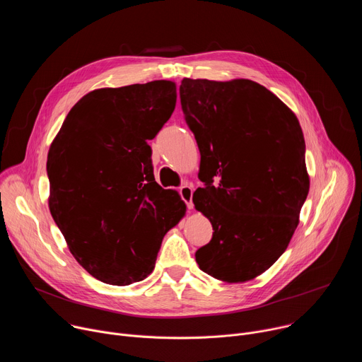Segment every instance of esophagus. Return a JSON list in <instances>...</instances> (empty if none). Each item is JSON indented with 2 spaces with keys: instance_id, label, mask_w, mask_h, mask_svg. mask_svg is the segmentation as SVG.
<instances>
[{
  "instance_id": "obj_1",
  "label": "esophagus",
  "mask_w": 362,
  "mask_h": 362,
  "mask_svg": "<svg viewBox=\"0 0 362 362\" xmlns=\"http://www.w3.org/2000/svg\"><path fill=\"white\" fill-rule=\"evenodd\" d=\"M179 193H180L182 199L185 200V203L187 204V208H189V209H192V208H193V202H192V197H193V189H192V186H189V185H183V186L180 187Z\"/></svg>"
}]
</instances>
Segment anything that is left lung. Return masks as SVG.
I'll return each mask as SVG.
<instances>
[{
    "label": "left lung",
    "instance_id": "8db88e82",
    "mask_svg": "<svg viewBox=\"0 0 362 362\" xmlns=\"http://www.w3.org/2000/svg\"><path fill=\"white\" fill-rule=\"evenodd\" d=\"M180 103L199 151L194 208L214 228L196 262L223 282L264 274L285 252L309 192L296 116L252 80L183 78Z\"/></svg>",
    "mask_w": 362,
    "mask_h": 362
}]
</instances>
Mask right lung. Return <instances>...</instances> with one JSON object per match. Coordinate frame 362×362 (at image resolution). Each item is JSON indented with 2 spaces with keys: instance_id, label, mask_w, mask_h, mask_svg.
<instances>
[{
  "instance_id": "add662e5",
  "label": "right lung",
  "mask_w": 362,
  "mask_h": 362,
  "mask_svg": "<svg viewBox=\"0 0 362 362\" xmlns=\"http://www.w3.org/2000/svg\"><path fill=\"white\" fill-rule=\"evenodd\" d=\"M176 106V84L98 88L67 115L47 156L48 206L76 261L95 279L147 278L163 236L185 216L153 175L151 147Z\"/></svg>"
}]
</instances>
